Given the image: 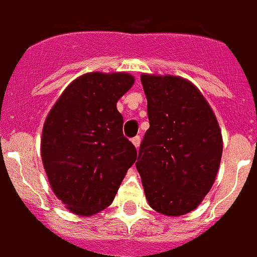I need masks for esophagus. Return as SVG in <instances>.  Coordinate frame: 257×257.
Returning a JSON list of instances; mask_svg holds the SVG:
<instances>
[{"mask_svg": "<svg viewBox=\"0 0 257 257\" xmlns=\"http://www.w3.org/2000/svg\"><path fill=\"white\" fill-rule=\"evenodd\" d=\"M131 142H133V145L137 147V150L139 149V146H141V137H134V138L131 139Z\"/></svg>", "mask_w": 257, "mask_h": 257, "instance_id": "1", "label": "esophagus"}]
</instances>
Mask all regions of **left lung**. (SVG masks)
<instances>
[{"mask_svg":"<svg viewBox=\"0 0 257 257\" xmlns=\"http://www.w3.org/2000/svg\"><path fill=\"white\" fill-rule=\"evenodd\" d=\"M150 128L139 147L137 170L151 208L167 216L191 212L211 190L223 139L202 93L184 78L141 77Z\"/></svg>","mask_w":257,"mask_h":257,"instance_id":"8db88e82","label":"left lung"}]
</instances>
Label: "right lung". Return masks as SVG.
<instances>
[{
    "label": "right lung",
    "instance_id": "1",
    "mask_svg": "<svg viewBox=\"0 0 257 257\" xmlns=\"http://www.w3.org/2000/svg\"><path fill=\"white\" fill-rule=\"evenodd\" d=\"M126 73H89L67 86L45 120L41 154L50 186L71 212L90 216L112 203L137 149L123 135L116 102Z\"/></svg>",
    "mask_w": 257,
    "mask_h": 257
}]
</instances>
